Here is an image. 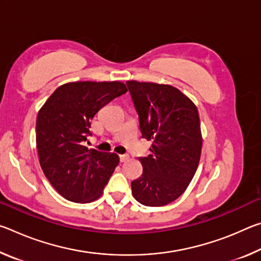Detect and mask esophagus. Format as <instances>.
<instances>
[{"label":"esophagus","instance_id":"esophagus-1","mask_svg":"<svg viewBox=\"0 0 261 261\" xmlns=\"http://www.w3.org/2000/svg\"><path fill=\"white\" fill-rule=\"evenodd\" d=\"M130 159V156L127 154H120V161L121 162H125Z\"/></svg>","mask_w":261,"mask_h":261}]
</instances>
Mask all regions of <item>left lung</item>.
<instances>
[{"mask_svg":"<svg viewBox=\"0 0 261 261\" xmlns=\"http://www.w3.org/2000/svg\"><path fill=\"white\" fill-rule=\"evenodd\" d=\"M126 85L143 138L152 141L151 154L139 158L143 174L131 183L132 194L145 206H165L187 190L199 165V114L196 105L171 85L137 81Z\"/></svg>","mask_w":261,"mask_h":261,"instance_id":"left-lung-1","label":"left lung"}]
</instances>
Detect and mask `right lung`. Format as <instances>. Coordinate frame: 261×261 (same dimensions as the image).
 Masks as SVG:
<instances>
[{
  "label": "right lung",
  "instance_id": "obj_1",
  "mask_svg": "<svg viewBox=\"0 0 261 261\" xmlns=\"http://www.w3.org/2000/svg\"><path fill=\"white\" fill-rule=\"evenodd\" d=\"M126 91L122 82L67 83L39 110V162L47 179L67 200L85 204L102 194L120 158L88 149L84 141L91 135L94 115Z\"/></svg>",
  "mask_w": 261,
  "mask_h": 261
}]
</instances>
